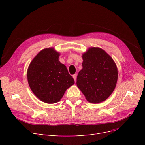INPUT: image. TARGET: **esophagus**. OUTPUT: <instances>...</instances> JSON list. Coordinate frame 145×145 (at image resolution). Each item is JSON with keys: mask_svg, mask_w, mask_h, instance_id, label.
Returning a JSON list of instances; mask_svg holds the SVG:
<instances>
[{"mask_svg": "<svg viewBox=\"0 0 145 145\" xmlns=\"http://www.w3.org/2000/svg\"><path fill=\"white\" fill-rule=\"evenodd\" d=\"M72 77L74 78V80L75 82H76V79H77V74H74L72 76Z\"/></svg>", "mask_w": 145, "mask_h": 145, "instance_id": "34e87169", "label": "esophagus"}]
</instances>
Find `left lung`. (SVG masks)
<instances>
[{
	"label": "left lung",
	"mask_w": 145,
	"mask_h": 145,
	"mask_svg": "<svg viewBox=\"0 0 145 145\" xmlns=\"http://www.w3.org/2000/svg\"><path fill=\"white\" fill-rule=\"evenodd\" d=\"M82 58L83 68L77 76V85L88 102H102L115 89L117 66L110 56L97 47L89 48Z\"/></svg>",
	"instance_id": "8db88e82"
}]
</instances>
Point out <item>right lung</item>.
Wrapping results in <instances>:
<instances>
[{"label":"right lung","mask_w":145,"mask_h":145,"mask_svg":"<svg viewBox=\"0 0 145 145\" xmlns=\"http://www.w3.org/2000/svg\"><path fill=\"white\" fill-rule=\"evenodd\" d=\"M59 56L54 48H45L33 59L27 71L31 89L46 103L59 102L66 90L74 84L66 66L59 61Z\"/></svg>","instance_id":"add662e5"}]
</instances>
